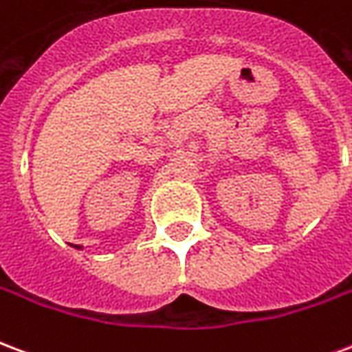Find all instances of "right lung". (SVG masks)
Listing matches in <instances>:
<instances>
[{
  "instance_id": "obj_1",
  "label": "right lung",
  "mask_w": 352,
  "mask_h": 352,
  "mask_svg": "<svg viewBox=\"0 0 352 352\" xmlns=\"http://www.w3.org/2000/svg\"><path fill=\"white\" fill-rule=\"evenodd\" d=\"M75 249H79V251H82V247H79V245H75Z\"/></svg>"
}]
</instances>
